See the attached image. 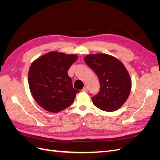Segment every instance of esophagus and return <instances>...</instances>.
Returning <instances> with one entry per match:
<instances>
[{
	"instance_id": "1",
	"label": "esophagus",
	"mask_w": 160,
	"mask_h": 160,
	"mask_svg": "<svg viewBox=\"0 0 160 160\" xmlns=\"http://www.w3.org/2000/svg\"><path fill=\"white\" fill-rule=\"evenodd\" d=\"M88 91V87H85V88L82 89V91H83V92H87Z\"/></svg>"
}]
</instances>
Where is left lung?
Instances as JSON below:
<instances>
[{"instance_id":"obj_1","label":"left lung","mask_w":160,"mask_h":160,"mask_svg":"<svg viewBox=\"0 0 160 160\" xmlns=\"http://www.w3.org/2000/svg\"><path fill=\"white\" fill-rule=\"evenodd\" d=\"M84 61L98 75L100 83L99 93L91 98L93 104L109 112L119 109L132 89V80L124 65L117 58L105 53L88 55Z\"/></svg>"}]
</instances>
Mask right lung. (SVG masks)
Listing matches in <instances>:
<instances>
[{
	"mask_svg": "<svg viewBox=\"0 0 160 160\" xmlns=\"http://www.w3.org/2000/svg\"><path fill=\"white\" fill-rule=\"evenodd\" d=\"M78 56L51 51L34 61L28 73L32 96L41 108L58 113L70 106L79 91L73 88L67 71Z\"/></svg>",
	"mask_w": 160,
	"mask_h": 160,
	"instance_id": "add662e5",
	"label": "right lung"
}]
</instances>
